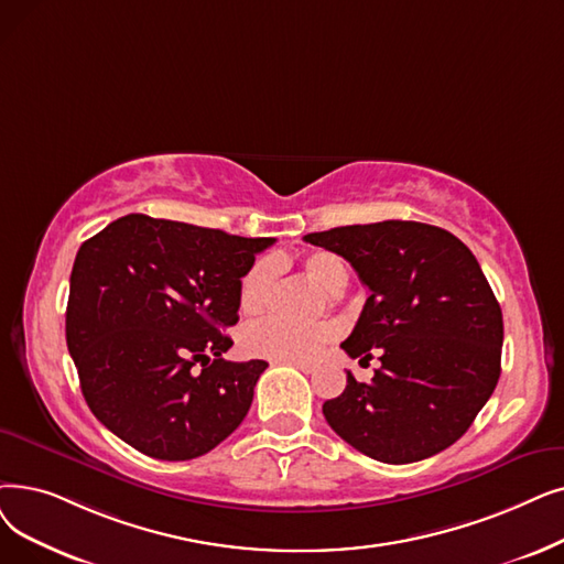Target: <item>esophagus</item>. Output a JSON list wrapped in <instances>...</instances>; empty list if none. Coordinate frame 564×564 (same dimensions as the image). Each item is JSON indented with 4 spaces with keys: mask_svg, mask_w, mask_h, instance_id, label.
Instances as JSON below:
<instances>
[{
    "mask_svg": "<svg viewBox=\"0 0 564 564\" xmlns=\"http://www.w3.org/2000/svg\"><path fill=\"white\" fill-rule=\"evenodd\" d=\"M292 366H295V369H300V371H304V373H313V371H315V366H313V364H302V361H295V364H292Z\"/></svg>",
    "mask_w": 564,
    "mask_h": 564,
    "instance_id": "34e87169",
    "label": "esophagus"
}]
</instances>
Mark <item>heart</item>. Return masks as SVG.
<instances>
[{
    "label": "heart",
    "mask_w": 564,
    "mask_h": 564,
    "mask_svg": "<svg viewBox=\"0 0 564 564\" xmlns=\"http://www.w3.org/2000/svg\"><path fill=\"white\" fill-rule=\"evenodd\" d=\"M306 276L325 290L327 295H338L348 283V269L327 251H315L304 258ZM279 276V260L264 256L256 260L249 272L239 283V308L247 315H258L264 311L272 297V290ZM336 338V327L332 323L315 325H290L279 317L253 323L241 332V350L251 357H262L272 361H311L323 352L327 343Z\"/></svg>",
    "instance_id": "1"
}]
</instances>
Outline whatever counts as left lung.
Listing matches in <instances>:
<instances>
[{
	"mask_svg": "<svg viewBox=\"0 0 564 564\" xmlns=\"http://www.w3.org/2000/svg\"><path fill=\"white\" fill-rule=\"evenodd\" d=\"M304 241L346 258L371 290L352 334V359L380 357L371 382L348 371L325 401L327 424L357 452L414 463L470 429L500 378L502 311L473 251L417 221H380L311 232Z\"/></svg>",
	"mask_w": 564,
	"mask_h": 564,
	"instance_id": "8db88e82",
	"label": "left lung"
}]
</instances>
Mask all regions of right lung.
<instances>
[{
    "label": "right lung",
    "mask_w": 564,
    "mask_h": 564,
    "mask_svg": "<svg viewBox=\"0 0 564 564\" xmlns=\"http://www.w3.org/2000/svg\"><path fill=\"white\" fill-rule=\"evenodd\" d=\"M269 237L129 214L70 272L66 346L108 431L161 460L212 452L243 422L267 361H226L239 283Z\"/></svg>",
    "instance_id": "add662e5"
}]
</instances>
